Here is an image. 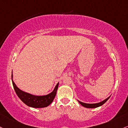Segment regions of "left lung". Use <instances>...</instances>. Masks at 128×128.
I'll return each instance as SVG.
<instances>
[{
	"mask_svg": "<svg viewBox=\"0 0 128 128\" xmlns=\"http://www.w3.org/2000/svg\"><path fill=\"white\" fill-rule=\"evenodd\" d=\"M109 98H110V96H109V97H108V98L105 99L103 101V102H100V103H94V104H88V103H82V102H80V101H78V102H79V103L81 104L82 105L83 107H85V108H96L99 107V106H102L103 104H104L106 102H107V101L108 100V99H109Z\"/></svg>",
	"mask_w": 128,
	"mask_h": 128,
	"instance_id": "8db88e82",
	"label": "left lung"
}]
</instances>
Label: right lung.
I'll return each mask as SVG.
<instances>
[{
    "mask_svg": "<svg viewBox=\"0 0 128 128\" xmlns=\"http://www.w3.org/2000/svg\"><path fill=\"white\" fill-rule=\"evenodd\" d=\"M12 79L13 88L15 92L23 103L28 106L34 108H46L49 106L53 101L56 94V91L58 88L59 82L55 86L54 89L50 94L43 96H36L32 94L26 93L19 89L12 80Z\"/></svg>",
    "mask_w": 128,
    "mask_h": 128,
    "instance_id": "1",
    "label": "right lung"
}]
</instances>
